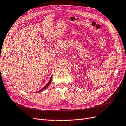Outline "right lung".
Returning a JSON list of instances; mask_svg holds the SVG:
<instances>
[{"instance_id":"right-lung-1","label":"right lung","mask_w":126,"mask_h":126,"mask_svg":"<svg viewBox=\"0 0 126 126\" xmlns=\"http://www.w3.org/2000/svg\"><path fill=\"white\" fill-rule=\"evenodd\" d=\"M51 81H52V76H51V77H50V80H49V82H48V83L46 85H45V87H44L43 88H42V89H41V90H38V91H37V92H42V91H43V90H44V89H47V88L48 87V86H49V85H50V84L51 83Z\"/></svg>"}]
</instances>
